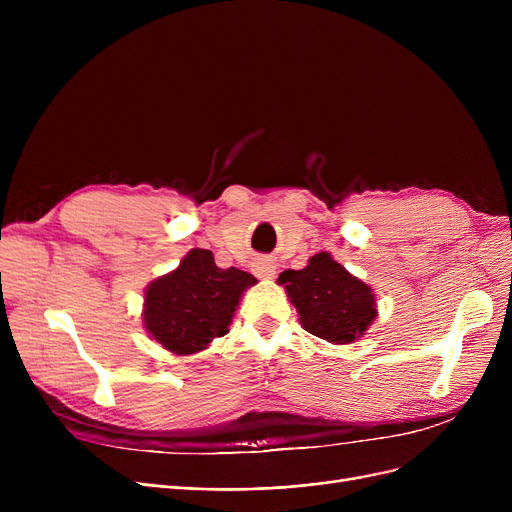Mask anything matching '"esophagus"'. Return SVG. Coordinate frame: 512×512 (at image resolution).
I'll return each instance as SVG.
<instances>
[{
  "mask_svg": "<svg viewBox=\"0 0 512 512\" xmlns=\"http://www.w3.org/2000/svg\"><path fill=\"white\" fill-rule=\"evenodd\" d=\"M253 267H255V274L259 278H272L276 274V263L270 259H261Z\"/></svg>",
  "mask_w": 512,
  "mask_h": 512,
  "instance_id": "esophagus-1",
  "label": "esophagus"
}]
</instances>
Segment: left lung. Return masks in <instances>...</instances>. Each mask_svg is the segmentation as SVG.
<instances>
[{
    "label": "left lung",
    "instance_id": "1",
    "mask_svg": "<svg viewBox=\"0 0 512 512\" xmlns=\"http://www.w3.org/2000/svg\"><path fill=\"white\" fill-rule=\"evenodd\" d=\"M278 282L297 307L303 328L328 342H355L378 317L373 290L326 251L313 255L303 270L282 272Z\"/></svg>",
    "mask_w": 512,
    "mask_h": 512
}]
</instances>
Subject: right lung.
<instances>
[{
    "mask_svg": "<svg viewBox=\"0 0 512 512\" xmlns=\"http://www.w3.org/2000/svg\"><path fill=\"white\" fill-rule=\"evenodd\" d=\"M257 280L236 267L215 265L211 251L193 249L174 272L145 290V330L174 355H193L228 334L242 292Z\"/></svg>",
    "mask_w": 512,
    "mask_h": 512,
    "instance_id": "obj_1",
    "label": "right lung"
}]
</instances>
